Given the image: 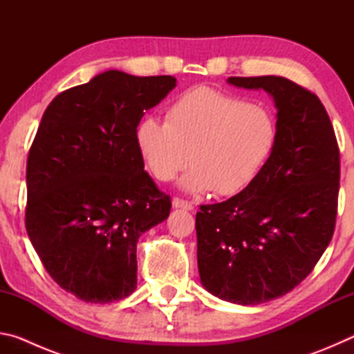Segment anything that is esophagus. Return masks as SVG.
Returning a JSON list of instances; mask_svg holds the SVG:
<instances>
[{"label":"esophagus","mask_w":354,"mask_h":354,"mask_svg":"<svg viewBox=\"0 0 354 354\" xmlns=\"http://www.w3.org/2000/svg\"><path fill=\"white\" fill-rule=\"evenodd\" d=\"M173 207L175 209H185V211H192L194 209V205L190 201H185L181 198H173Z\"/></svg>","instance_id":"esophagus-1"}]
</instances>
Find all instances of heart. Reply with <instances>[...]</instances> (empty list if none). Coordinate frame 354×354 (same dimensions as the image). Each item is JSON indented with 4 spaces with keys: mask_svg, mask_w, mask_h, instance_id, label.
Segmentation results:
<instances>
[{
    "mask_svg": "<svg viewBox=\"0 0 354 354\" xmlns=\"http://www.w3.org/2000/svg\"><path fill=\"white\" fill-rule=\"evenodd\" d=\"M277 143L268 111L211 87L184 92L169 106L165 122L143 117L134 145L143 165L159 181L181 179L189 194L234 195L254 181Z\"/></svg>",
    "mask_w": 354,
    "mask_h": 354,
    "instance_id": "obj_1",
    "label": "heart"
}]
</instances>
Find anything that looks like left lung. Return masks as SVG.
Instances as JSON below:
<instances>
[{"label": "left lung", "mask_w": 354, "mask_h": 354, "mask_svg": "<svg viewBox=\"0 0 354 354\" xmlns=\"http://www.w3.org/2000/svg\"><path fill=\"white\" fill-rule=\"evenodd\" d=\"M227 84L270 95L277 143L253 183L196 212V259L207 292L254 306L297 287L331 242L339 148L313 92L283 76H231Z\"/></svg>", "instance_id": "1"}]
</instances>
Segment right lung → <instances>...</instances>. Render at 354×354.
Listing matches in <instances>:
<instances>
[{
  "label": "right lung",
  "instance_id": "add662e5",
  "mask_svg": "<svg viewBox=\"0 0 354 354\" xmlns=\"http://www.w3.org/2000/svg\"><path fill=\"white\" fill-rule=\"evenodd\" d=\"M173 76L107 70L59 93L41 117L26 165V231L50 277L86 303L137 287V242L170 214L134 145L145 111Z\"/></svg>",
  "mask_w": 354,
  "mask_h": 354
}]
</instances>
